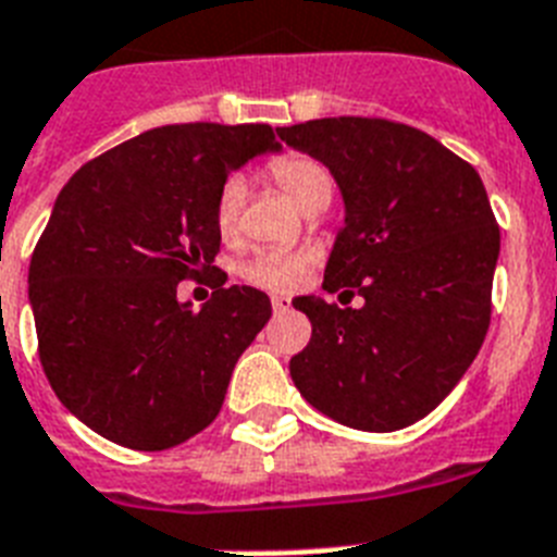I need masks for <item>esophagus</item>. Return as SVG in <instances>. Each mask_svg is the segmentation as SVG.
<instances>
[{"label":"esophagus","mask_w":557,"mask_h":557,"mask_svg":"<svg viewBox=\"0 0 557 557\" xmlns=\"http://www.w3.org/2000/svg\"><path fill=\"white\" fill-rule=\"evenodd\" d=\"M273 310L275 313H287V310H290V299H287V296H273Z\"/></svg>","instance_id":"1"}]
</instances>
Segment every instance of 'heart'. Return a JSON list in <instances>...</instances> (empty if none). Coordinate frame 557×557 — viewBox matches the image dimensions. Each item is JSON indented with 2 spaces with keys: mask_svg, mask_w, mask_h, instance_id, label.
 Masks as SVG:
<instances>
[{
  "mask_svg": "<svg viewBox=\"0 0 557 557\" xmlns=\"http://www.w3.org/2000/svg\"><path fill=\"white\" fill-rule=\"evenodd\" d=\"M267 177L305 212L327 207L333 195L331 172L322 160L310 158V154H278L267 163ZM244 198H247V184L242 175H230L218 189L212 221H215L218 235L226 242L238 235ZM307 264H310V258L301 252H258L242 264V278L256 287H264V290H290L301 282Z\"/></svg>",
  "mask_w": 557,
  "mask_h": 557,
  "instance_id": "b5f03b06",
  "label": "heart"
}]
</instances>
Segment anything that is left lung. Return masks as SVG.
I'll return each mask as SVG.
<instances>
[{
  "label": "left lung",
  "instance_id": "obj_1",
  "mask_svg": "<svg viewBox=\"0 0 557 557\" xmlns=\"http://www.w3.org/2000/svg\"><path fill=\"white\" fill-rule=\"evenodd\" d=\"M278 137L322 160L345 201L322 287L364 299H293L313 324L290 359L293 382L342 425L405 429L451 394L486 339L500 256L486 186L471 163L405 123L324 117Z\"/></svg>",
  "mask_w": 557,
  "mask_h": 557
}]
</instances>
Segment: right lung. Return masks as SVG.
<instances>
[{"label": "right lung", "instance_id": "1", "mask_svg": "<svg viewBox=\"0 0 557 557\" xmlns=\"http://www.w3.org/2000/svg\"><path fill=\"white\" fill-rule=\"evenodd\" d=\"M264 152H278L264 123L160 126L88 160L57 195L28 270L39 362L100 437L163 451L221 411L273 307L256 287H224L212 209L226 177ZM209 269L213 299L177 302L176 284Z\"/></svg>", "mask_w": 557, "mask_h": 557}]
</instances>
